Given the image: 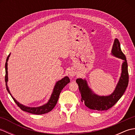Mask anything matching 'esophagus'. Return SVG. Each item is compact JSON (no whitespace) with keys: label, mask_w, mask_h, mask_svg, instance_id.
Listing matches in <instances>:
<instances>
[{"label":"esophagus","mask_w":135,"mask_h":135,"mask_svg":"<svg viewBox=\"0 0 135 135\" xmlns=\"http://www.w3.org/2000/svg\"><path fill=\"white\" fill-rule=\"evenodd\" d=\"M76 70L75 68H71L69 71V73H68V74H69V75L71 77H73L75 76L76 75Z\"/></svg>","instance_id":"34e87169"}]
</instances>
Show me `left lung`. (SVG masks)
Segmentation results:
<instances>
[{"instance_id":"8db88e82","label":"left lung","mask_w":135,"mask_h":135,"mask_svg":"<svg viewBox=\"0 0 135 135\" xmlns=\"http://www.w3.org/2000/svg\"><path fill=\"white\" fill-rule=\"evenodd\" d=\"M111 54L113 56L123 60L124 62L122 64V73L119 81L115 90L110 95L107 96L97 95L88 86L86 79L78 78L76 80L81 94V102H84L85 105L91 110L97 111L108 110L120 99L128 86L129 82L128 63L125 54L121 49L118 39L114 40Z\"/></svg>"}]
</instances>
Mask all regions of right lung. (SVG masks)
<instances>
[{"label": "right lung", "mask_w": 135, "mask_h": 135, "mask_svg": "<svg viewBox=\"0 0 135 135\" xmlns=\"http://www.w3.org/2000/svg\"><path fill=\"white\" fill-rule=\"evenodd\" d=\"M10 54L8 56L7 58L6 59V62L5 64V70H6V75H5V82H6V89L8 92L11 95V97L14 100V102L16 103V104L18 106V107L21 109L22 111L28 112L31 114H36V115H40V114H44L50 112L53 109V108L55 107L56 105L57 101H58L59 97L60 96V94L63 88H64L65 85H67L68 83L70 82V78L68 76H65L61 80H60L58 82H56V84L54 86V88L53 89V93L51 94L50 96V98L48 102L44 105L38 107H27L20 104L19 102H18L17 100L14 98V97L11 95V94L10 92V90L8 89V88L7 86V81H8V72H7V61L8 58H9Z\"/></svg>", "instance_id": "right-lung-1"}]
</instances>
